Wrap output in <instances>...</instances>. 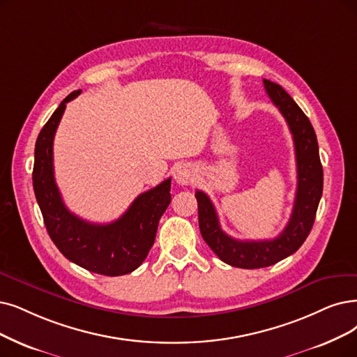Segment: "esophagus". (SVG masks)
Wrapping results in <instances>:
<instances>
[{
    "instance_id": "34e87169",
    "label": "esophagus",
    "mask_w": 357,
    "mask_h": 357,
    "mask_svg": "<svg viewBox=\"0 0 357 357\" xmlns=\"http://www.w3.org/2000/svg\"><path fill=\"white\" fill-rule=\"evenodd\" d=\"M174 180L181 184V186H186L195 180V168L190 164H180L177 165L174 171Z\"/></svg>"
}]
</instances>
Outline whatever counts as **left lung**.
Returning a JSON list of instances; mask_svg holds the SVG:
<instances>
[{
    "mask_svg": "<svg viewBox=\"0 0 357 357\" xmlns=\"http://www.w3.org/2000/svg\"><path fill=\"white\" fill-rule=\"evenodd\" d=\"M264 86L271 101L286 119L294 142L297 190L289 224L273 240H236L222 231L217 211L208 195L201 190H196L195 195L199 228L206 245L222 262L245 269L274 265L303 245L315 221L324 188L318 140L309 119L280 84L264 79Z\"/></svg>",
    "mask_w": 357,
    "mask_h": 357,
    "instance_id": "obj_1",
    "label": "left lung"
}]
</instances>
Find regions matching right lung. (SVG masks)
Returning a JSON list of instances; mask_svg holds the SVG:
<instances>
[{
	"label": "right lung",
	"mask_w": 357,
	"mask_h": 357,
	"mask_svg": "<svg viewBox=\"0 0 357 357\" xmlns=\"http://www.w3.org/2000/svg\"><path fill=\"white\" fill-rule=\"evenodd\" d=\"M71 92L54 111L36 139L33 190L54 245L76 265L95 274L117 277L135 271L148 256L158 222L171 202V178L140 193L123 215L109 224H93L71 213L54 178L52 144Z\"/></svg>",
	"instance_id": "right-lung-1"
}]
</instances>
